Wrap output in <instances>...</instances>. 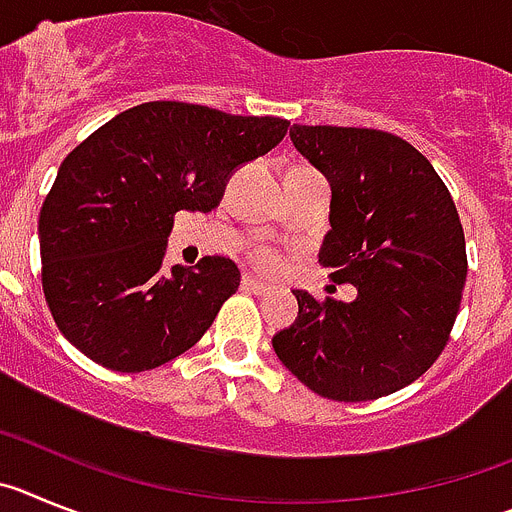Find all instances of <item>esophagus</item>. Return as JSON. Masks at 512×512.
Masks as SVG:
<instances>
[{"label":"esophagus","mask_w":512,"mask_h":512,"mask_svg":"<svg viewBox=\"0 0 512 512\" xmlns=\"http://www.w3.org/2000/svg\"><path fill=\"white\" fill-rule=\"evenodd\" d=\"M242 288L250 290V293H255V296H267V293L273 290V285L262 283V280H257L255 275H245V278H242Z\"/></svg>","instance_id":"34e87169"}]
</instances>
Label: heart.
Returning a JSON list of instances; mask_svg holds the SVG:
<instances>
[{
	"instance_id": "heart-1",
	"label": "heart",
	"mask_w": 512,
	"mask_h": 512,
	"mask_svg": "<svg viewBox=\"0 0 512 512\" xmlns=\"http://www.w3.org/2000/svg\"><path fill=\"white\" fill-rule=\"evenodd\" d=\"M255 262H257V265L267 267V270H273V267L280 265V255H278V252L260 247V250L255 252Z\"/></svg>"
}]
</instances>
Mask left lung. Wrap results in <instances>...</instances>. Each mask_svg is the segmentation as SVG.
I'll return each instance as SVG.
<instances>
[{"label": "left lung", "instance_id": "8db88e82", "mask_svg": "<svg viewBox=\"0 0 512 512\" xmlns=\"http://www.w3.org/2000/svg\"><path fill=\"white\" fill-rule=\"evenodd\" d=\"M290 140L331 186L319 262L354 301L293 290L278 359L321 398L359 403L411 385L449 342L467 280L457 206L411 142L362 127L293 124Z\"/></svg>", "mask_w": 512, "mask_h": 512}]
</instances>
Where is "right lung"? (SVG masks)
Returning <instances> with one entry per match:
<instances>
[{
	"mask_svg": "<svg viewBox=\"0 0 512 512\" xmlns=\"http://www.w3.org/2000/svg\"><path fill=\"white\" fill-rule=\"evenodd\" d=\"M288 119L147 101L68 153L40 209L43 290L68 342L117 372L165 365L199 342L239 288L229 257L163 270L173 216L219 206L239 165Z\"/></svg>",
	"mask_w": 512,
	"mask_h": 512,
	"instance_id": "add662e5",
	"label": "right lung"
}]
</instances>
